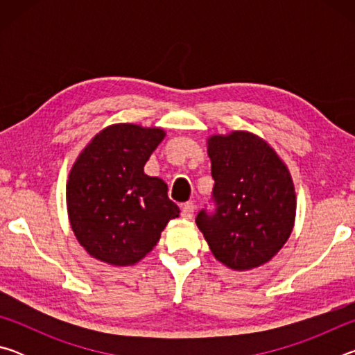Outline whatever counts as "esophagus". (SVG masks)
<instances>
[{
    "instance_id": "34e87169",
    "label": "esophagus",
    "mask_w": 355,
    "mask_h": 355,
    "mask_svg": "<svg viewBox=\"0 0 355 355\" xmlns=\"http://www.w3.org/2000/svg\"><path fill=\"white\" fill-rule=\"evenodd\" d=\"M194 209H196V207H194V203H192V202L183 203V207H182L183 219H192V216H194Z\"/></svg>"
}]
</instances>
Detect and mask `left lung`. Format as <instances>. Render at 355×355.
<instances>
[{
	"instance_id": "8db88e82",
	"label": "left lung",
	"mask_w": 355,
	"mask_h": 355,
	"mask_svg": "<svg viewBox=\"0 0 355 355\" xmlns=\"http://www.w3.org/2000/svg\"><path fill=\"white\" fill-rule=\"evenodd\" d=\"M214 211L196 218L216 260L235 271L268 263L290 238L296 192L274 148L249 131L208 139Z\"/></svg>"
}]
</instances>
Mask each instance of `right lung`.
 <instances>
[{"mask_svg": "<svg viewBox=\"0 0 355 355\" xmlns=\"http://www.w3.org/2000/svg\"><path fill=\"white\" fill-rule=\"evenodd\" d=\"M164 130L116 123L78 156L67 182L71 230L89 255L114 266L142 260L180 208L167 184L144 173Z\"/></svg>", "mask_w": 355, "mask_h": 355, "instance_id": "1", "label": "right lung"}]
</instances>
